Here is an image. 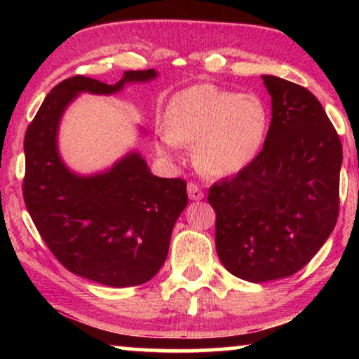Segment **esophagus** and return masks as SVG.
I'll list each match as a JSON object with an SVG mask.
<instances>
[{
  "label": "esophagus",
  "mask_w": 359,
  "mask_h": 359,
  "mask_svg": "<svg viewBox=\"0 0 359 359\" xmlns=\"http://www.w3.org/2000/svg\"><path fill=\"white\" fill-rule=\"evenodd\" d=\"M187 190H188V196H190V199H193V201H199V199L204 198V191L199 188L198 184L190 182L187 187Z\"/></svg>",
  "instance_id": "1"
}]
</instances>
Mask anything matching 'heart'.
I'll list each match as a JSON object with an SVG mask.
<instances>
[{
    "instance_id": "b5f03b06",
    "label": "heart",
    "mask_w": 359,
    "mask_h": 359,
    "mask_svg": "<svg viewBox=\"0 0 359 359\" xmlns=\"http://www.w3.org/2000/svg\"><path fill=\"white\" fill-rule=\"evenodd\" d=\"M267 126L269 112L257 93H236L199 83L169 102L163 142L166 149L196 144L198 166L212 177H228L258 156Z\"/></svg>"
}]
</instances>
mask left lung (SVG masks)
Segmentation results:
<instances>
[{"label": "left lung", "instance_id": "left-lung-1", "mask_svg": "<svg viewBox=\"0 0 359 359\" xmlns=\"http://www.w3.org/2000/svg\"><path fill=\"white\" fill-rule=\"evenodd\" d=\"M272 120L258 156L209 188L215 247L231 274L267 282L301 271L339 217L342 144L306 87L263 76Z\"/></svg>", "mask_w": 359, "mask_h": 359}]
</instances>
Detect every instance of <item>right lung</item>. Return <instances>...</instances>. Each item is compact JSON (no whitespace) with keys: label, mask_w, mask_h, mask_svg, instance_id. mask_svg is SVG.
<instances>
[{"label":"right lung","mask_w":359,"mask_h":359,"mask_svg":"<svg viewBox=\"0 0 359 359\" xmlns=\"http://www.w3.org/2000/svg\"><path fill=\"white\" fill-rule=\"evenodd\" d=\"M154 77L155 69H145L125 71L114 85L85 76L65 79L25 133L22 188L34 226L66 269L107 287L142 285L160 271L188 203L187 182L156 177L135 151L104 174H72L57 150L58 123L79 93L111 95Z\"/></svg>","instance_id":"right-lung-1"}]
</instances>
